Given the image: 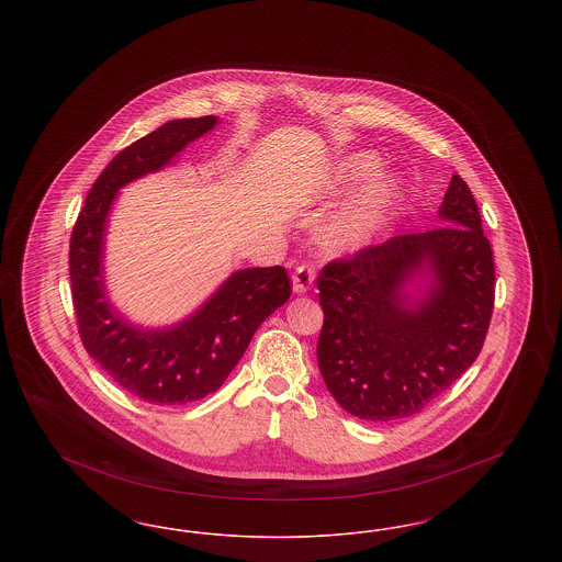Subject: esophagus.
<instances>
[{"label":"esophagus","mask_w":562,"mask_h":562,"mask_svg":"<svg viewBox=\"0 0 562 562\" xmlns=\"http://www.w3.org/2000/svg\"><path fill=\"white\" fill-rule=\"evenodd\" d=\"M314 280H316V269L312 268V266H307V263H303V266H299V268L294 269L293 273V291L296 294H305L310 289H312V284H314Z\"/></svg>","instance_id":"34e87169"}]
</instances>
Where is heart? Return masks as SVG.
<instances>
[{
	"instance_id": "1",
	"label": "heart",
	"mask_w": 562,
	"mask_h": 562,
	"mask_svg": "<svg viewBox=\"0 0 562 562\" xmlns=\"http://www.w3.org/2000/svg\"><path fill=\"white\" fill-rule=\"evenodd\" d=\"M373 168V158L367 154H360L356 158H349L341 166L337 179L339 181L360 179V177H367ZM394 200H396V186L390 179H379L349 211L335 216L324 227L322 238L326 241V246L346 250L371 240L374 234L385 225Z\"/></svg>"
}]
</instances>
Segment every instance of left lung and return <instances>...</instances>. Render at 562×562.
I'll return each mask as SVG.
<instances>
[{
	"instance_id": "8db88e82",
	"label": "left lung",
	"mask_w": 562,
	"mask_h": 562,
	"mask_svg": "<svg viewBox=\"0 0 562 562\" xmlns=\"http://www.w3.org/2000/svg\"><path fill=\"white\" fill-rule=\"evenodd\" d=\"M442 225L394 236L322 268V379L349 415L394 422L449 390L481 353L495 301L493 250L465 181L453 175ZM429 276L419 297L405 293Z\"/></svg>"
}]
</instances>
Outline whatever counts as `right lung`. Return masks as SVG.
I'll list each match as a JSON object with an SVG mask.
<instances>
[{"label": "right lung", "instance_id": "add662e5", "mask_svg": "<svg viewBox=\"0 0 562 562\" xmlns=\"http://www.w3.org/2000/svg\"><path fill=\"white\" fill-rule=\"evenodd\" d=\"M214 115L166 122L120 151L88 191L71 232L69 276L81 344L126 392L151 404H188L216 392L240 362L255 330L293 293L286 269H240L189 318L138 328L109 303L103 238L117 191L156 172L191 140L213 131Z\"/></svg>", "mask_w": 562, "mask_h": 562}]
</instances>
